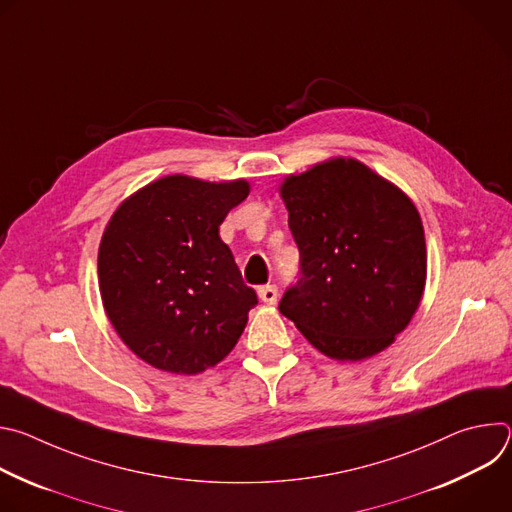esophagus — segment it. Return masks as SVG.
<instances>
[{"label":"esophagus","mask_w":512,"mask_h":512,"mask_svg":"<svg viewBox=\"0 0 512 512\" xmlns=\"http://www.w3.org/2000/svg\"><path fill=\"white\" fill-rule=\"evenodd\" d=\"M259 298H261V302H265L269 306L277 304V287L275 285H261L259 287Z\"/></svg>","instance_id":"esophagus-1"}]
</instances>
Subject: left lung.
Listing matches in <instances>:
<instances>
[{
    "label": "left lung",
    "mask_w": 512,
    "mask_h": 512,
    "mask_svg": "<svg viewBox=\"0 0 512 512\" xmlns=\"http://www.w3.org/2000/svg\"><path fill=\"white\" fill-rule=\"evenodd\" d=\"M300 279L279 312L320 352L369 358L407 328L419 308L425 237L415 204L371 168L334 158L281 184Z\"/></svg>",
    "instance_id": "obj_1"
}]
</instances>
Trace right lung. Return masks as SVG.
I'll return each instance as SVG.
<instances>
[{
    "label": "right lung",
    "instance_id": "1",
    "mask_svg": "<svg viewBox=\"0 0 512 512\" xmlns=\"http://www.w3.org/2000/svg\"><path fill=\"white\" fill-rule=\"evenodd\" d=\"M249 196L245 180L160 178L111 216L99 289L119 338L152 367L196 375L221 362L257 306L218 227Z\"/></svg>",
    "mask_w": 512,
    "mask_h": 512
}]
</instances>
